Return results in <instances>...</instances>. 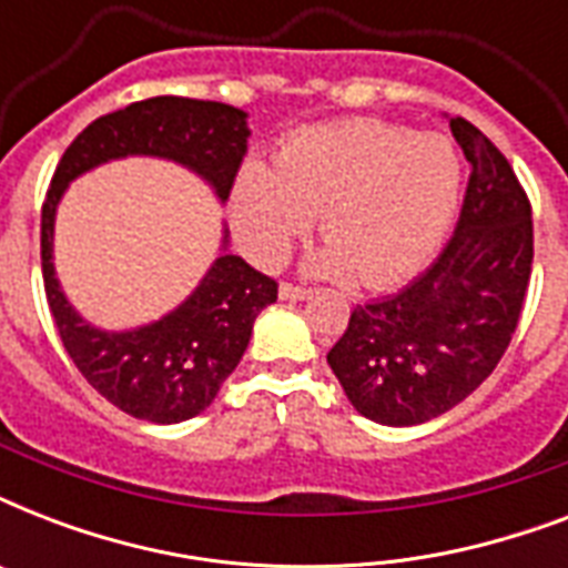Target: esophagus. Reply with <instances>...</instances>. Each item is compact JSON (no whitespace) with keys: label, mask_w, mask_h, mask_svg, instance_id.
<instances>
[{"label":"esophagus","mask_w":568,"mask_h":568,"mask_svg":"<svg viewBox=\"0 0 568 568\" xmlns=\"http://www.w3.org/2000/svg\"><path fill=\"white\" fill-rule=\"evenodd\" d=\"M306 294H310V288H306V285H294V283L280 285V297H283V301H303Z\"/></svg>","instance_id":"34e87169"}]
</instances>
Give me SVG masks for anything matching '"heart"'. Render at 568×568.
I'll list each match as a JSON object with an SVG mask.
<instances>
[{
  "instance_id": "heart-1",
  "label": "heart",
  "mask_w": 568,
  "mask_h": 568,
  "mask_svg": "<svg viewBox=\"0 0 568 568\" xmlns=\"http://www.w3.org/2000/svg\"><path fill=\"white\" fill-rule=\"evenodd\" d=\"M463 162L450 138L377 118H345L294 132L274 171L247 164L232 191L239 241L274 265L321 214L329 247L315 262L374 292L413 276L436 253L457 209Z\"/></svg>"
}]
</instances>
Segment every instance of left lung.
I'll return each instance as SVG.
<instances>
[{"label":"left lung","instance_id":"1","mask_svg":"<svg viewBox=\"0 0 568 568\" xmlns=\"http://www.w3.org/2000/svg\"><path fill=\"white\" fill-rule=\"evenodd\" d=\"M450 132L471 164L457 230L404 292L356 306L327 354L356 413L388 427L466 400L501 363L528 294V194L480 129L454 118Z\"/></svg>","mask_w":568,"mask_h":568}]
</instances>
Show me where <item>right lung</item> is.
Returning <instances> with one entry per match:
<instances>
[{"label":"right lung","instance_id":"1","mask_svg":"<svg viewBox=\"0 0 568 568\" xmlns=\"http://www.w3.org/2000/svg\"><path fill=\"white\" fill-rule=\"evenodd\" d=\"M247 114L223 102L153 97L102 114L67 146L40 212L43 288L58 336L82 377L105 400L155 424L194 418L212 404L250 345L253 321L276 301V280L223 253L196 292L168 318L132 333H102L64 301L52 271V223L67 182L120 155L189 164L226 200L247 153Z\"/></svg>","mask_w":568,"mask_h":568}]
</instances>
